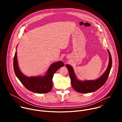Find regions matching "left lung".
<instances>
[{"mask_svg":"<svg viewBox=\"0 0 122 122\" xmlns=\"http://www.w3.org/2000/svg\"><path fill=\"white\" fill-rule=\"evenodd\" d=\"M109 62L108 66L105 72L98 79L95 80H86L81 81L79 80L74 73L73 68L69 65H66L68 69L69 77L71 80V83L73 89L80 93H88L95 92L99 89L106 82L109 77L112 66V58L109 50Z\"/></svg>","mask_w":122,"mask_h":122,"instance_id":"1","label":"left lung"}]
</instances>
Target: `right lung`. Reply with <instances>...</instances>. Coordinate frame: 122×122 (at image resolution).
<instances>
[{
	"mask_svg": "<svg viewBox=\"0 0 122 122\" xmlns=\"http://www.w3.org/2000/svg\"><path fill=\"white\" fill-rule=\"evenodd\" d=\"M64 66V64L62 61H58L50 66L44 76L28 77L21 72L19 68L16 51L13 59V68L16 77L27 89L39 94H44L51 91L53 87L52 79L54 74L59 68Z\"/></svg>",
	"mask_w": 122,
	"mask_h": 122,
	"instance_id": "add662e5",
	"label": "right lung"
}]
</instances>
